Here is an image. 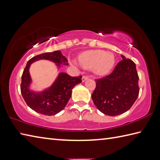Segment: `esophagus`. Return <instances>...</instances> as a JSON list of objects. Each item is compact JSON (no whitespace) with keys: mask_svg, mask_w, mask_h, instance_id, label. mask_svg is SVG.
Listing matches in <instances>:
<instances>
[{"mask_svg":"<svg viewBox=\"0 0 160 160\" xmlns=\"http://www.w3.org/2000/svg\"><path fill=\"white\" fill-rule=\"evenodd\" d=\"M87 79H89V76H82V82H84V81L87 80Z\"/></svg>","mask_w":160,"mask_h":160,"instance_id":"obj_1","label":"esophagus"}]
</instances>
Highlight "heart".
<instances>
[{
    "label": "heart",
    "mask_w": 160,
    "mask_h": 160,
    "mask_svg": "<svg viewBox=\"0 0 160 160\" xmlns=\"http://www.w3.org/2000/svg\"><path fill=\"white\" fill-rule=\"evenodd\" d=\"M79 60L84 67L93 68L95 73L100 76L109 73L115 62L113 53L100 49L85 51L80 54Z\"/></svg>",
    "instance_id": "1"
}]
</instances>
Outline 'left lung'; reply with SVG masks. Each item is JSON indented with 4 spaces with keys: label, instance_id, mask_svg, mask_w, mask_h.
<instances>
[{
    "label": "left lung",
    "instance_id": "1",
    "mask_svg": "<svg viewBox=\"0 0 160 160\" xmlns=\"http://www.w3.org/2000/svg\"><path fill=\"white\" fill-rule=\"evenodd\" d=\"M122 57L123 60L109 75L95 79L96 86L91 96L98 110L109 116H116L130 109L140 92L135 62Z\"/></svg>",
    "mask_w": 160,
    "mask_h": 160
}]
</instances>
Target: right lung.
Instances as JSON below:
<instances>
[{
  "mask_svg": "<svg viewBox=\"0 0 160 160\" xmlns=\"http://www.w3.org/2000/svg\"><path fill=\"white\" fill-rule=\"evenodd\" d=\"M40 59L52 60L57 63L58 65H60V64L67 65L68 60L60 51L39 54L28 61L22 75L20 91L26 104L37 113L53 115L65 107L71 96L73 88L77 84L82 82V76L72 77L67 73H61L49 89L42 93H33L29 89L31 82L29 68L32 62Z\"/></svg>",
  "mask_w": 160,
  "mask_h": 160,
  "instance_id": "1",
  "label": "right lung"
}]
</instances>
